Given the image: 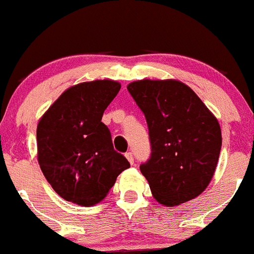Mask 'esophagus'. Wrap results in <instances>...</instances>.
Instances as JSON below:
<instances>
[{"label": "esophagus", "instance_id": "esophagus-1", "mask_svg": "<svg viewBox=\"0 0 254 254\" xmlns=\"http://www.w3.org/2000/svg\"><path fill=\"white\" fill-rule=\"evenodd\" d=\"M125 156H127V161H129V163H130V164L134 163L133 152H127V153H125Z\"/></svg>", "mask_w": 254, "mask_h": 254}]
</instances>
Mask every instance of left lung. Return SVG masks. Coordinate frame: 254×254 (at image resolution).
<instances>
[{"label": "left lung", "mask_w": 254, "mask_h": 254, "mask_svg": "<svg viewBox=\"0 0 254 254\" xmlns=\"http://www.w3.org/2000/svg\"><path fill=\"white\" fill-rule=\"evenodd\" d=\"M148 127L151 155L140 172L160 204L178 205L203 192L222 147L217 119L187 85L140 80L127 85Z\"/></svg>", "instance_id": "left-lung-1"}]
</instances>
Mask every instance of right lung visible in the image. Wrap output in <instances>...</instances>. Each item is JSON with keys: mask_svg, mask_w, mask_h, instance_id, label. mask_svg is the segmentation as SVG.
Instances as JSON below:
<instances>
[{"mask_svg": "<svg viewBox=\"0 0 254 254\" xmlns=\"http://www.w3.org/2000/svg\"><path fill=\"white\" fill-rule=\"evenodd\" d=\"M121 85L97 80L69 87L51 104L37 125L38 163L54 191L67 201L94 205L130 167L115 151L102 123L104 110Z\"/></svg>", "mask_w": 254, "mask_h": 254, "instance_id": "1", "label": "right lung"}]
</instances>
